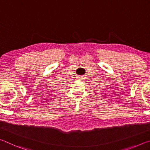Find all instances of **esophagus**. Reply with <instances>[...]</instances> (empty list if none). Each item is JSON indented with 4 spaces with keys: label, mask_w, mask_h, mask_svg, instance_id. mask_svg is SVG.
<instances>
[{
    "label": "esophagus",
    "mask_w": 150,
    "mask_h": 150,
    "mask_svg": "<svg viewBox=\"0 0 150 150\" xmlns=\"http://www.w3.org/2000/svg\"><path fill=\"white\" fill-rule=\"evenodd\" d=\"M77 78H78V79H79V80H83V79H84V77H83V76H78Z\"/></svg>",
    "instance_id": "1"
}]
</instances>
